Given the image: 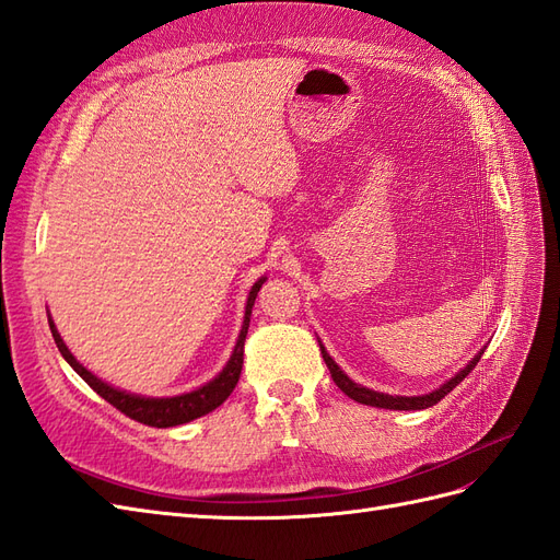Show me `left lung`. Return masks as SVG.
<instances>
[{"mask_svg": "<svg viewBox=\"0 0 560 560\" xmlns=\"http://www.w3.org/2000/svg\"><path fill=\"white\" fill-rule=\"evenodd\" d=\"M318 347H322V354H324V361H326V365H328L332 382H335V385H338L349 398H354V401H359V404H363V406H375V408H387V410H424V408H431L434 404H439L445 394H451V392L459 385V382L465 380V377L476 369V363L481 361L483 351H486V349L478 351V354L465 365V369L457 371L451 380H445L443 385H441L439 389H434V392L420 394V396H392V394L375 392V389H369V387L359 385V382L351 380V377L340 369V365L330 359V354L326 351V347L322 345V340H318Z\"/></svg>", "mask_w": 560, "mask_h": 560, "instance_id": "left-lung-1", "label": "left lung"}]
</instances>
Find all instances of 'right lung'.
I'll return each mask as SVG.
<instances>
[{
    "label": "right lung",
    "mask_w": 560,
    "mask_h": 560,
    "mask_svg": "<svg viewBox=\"0 0 560 560\" xmlns=\"http://www.w3.org/2000/svg\"><path fill=\"white\" fill-rule=\"evenodd\" d=\"M265 279L267 277H260L250 285V293L246 298L244 324H242V330H238L236 345L232 349L230 361L225 363V369H222L211 382H206V385L191 389V392H185V394H178V396H142V394H131L126 389H117V387L107 385L105 380L93 375L89 369H84V365L74 359L68 345L62 342L51 314H49V328H51L58 351L62 354V359L72 365V371L82 377L95 394L103 396L107 404L121 410L126 418H131V420L142 422L148 427H156V429L178 427V424L191 422V420L201 418V415L215 410L220 404H225V398L234 392L238 375H242V369H244V342H246V332H248V324H250V312H253L255 298H258V291L262 289Z\"/></svg>",
    "instance_id": "1"
}]
</instances>
